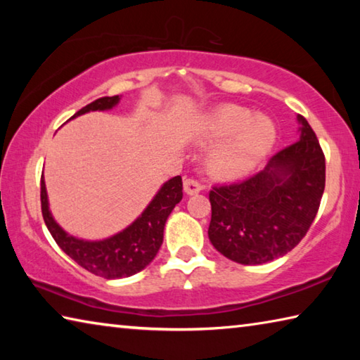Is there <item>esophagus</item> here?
Here are the masks:
<instances>
[{
    "mask_svg": "<svg viewBox=\"0 0 360 360\" xmlns=\"http://www.w3.org/2000/svg\"><path fill=\"white\" fill-rule=\"evenodd\" d=\"M202 188H203V186H202V182H200L198 179H195V178H186L184 179V191H186V193L195 195V193H198L200 191H202Z\"/></svg>",
    "mask_w": 360,
    "mask_h": 360,
    "instance_id": "esophagus-1",
    "label": "esophagus"
}]
</instances>
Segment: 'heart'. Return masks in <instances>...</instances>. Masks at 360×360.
Returning a JSON list of instances; mask_svg holds the SVG:
<instances>
[{
	"mask_svg": "<svg viewBox=\"0 0 360 360\" xmlns=\"http://www.w3.org/2000/svg\"><path fill=\"white\" fill-rule=\"evenodd\" d=\"M206 141H225L212 155V165L225 178H238L257 165L275 143V124L246 108L225 105L211 111L200 127Z\"/></svg>",
	"mask_w": 360,
	"mask_h": 360,
	"instance_id": "obj_1",
	"label": "heart"
}]
</instances>
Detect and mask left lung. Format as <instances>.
I'll return each mask as SVG.
<instances>
[{"mask_svg":"<svg viewBox=\"0 0 360 360\" xmlns=\"http://www.w3.org/2000/svg\"><path fill=\"white\" fill-rule=\"evenodd\" d=\"M300 139L266 168L210 191V241L225 257L260 265L292 251L311 227L326 187V157L303 115Z\"/></svg>","mask_w":360,"mask_h":360,"instance_id":"obj_1","label":"left lung"}]
</instances>
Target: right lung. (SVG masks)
<instances>
[{"label": "right lung", "mask_w": 360, "mask_h": 360, "mask_svg": "<svg viewBox=\"0 0 360 360\" xmlns=\"http://www.w3.org/2000/svg\"><path fill=\"white\" fill-rule=\"evenodd\" d=\"M119 100V95L103 96V98L79 109L72 117L89 111L111 109L117 105ZM181 200L182 179L181 176H174L173 179L163 184L143 214L125 230L103 241H84L66 233L53 221L51 211H49L44 178L41 176V211L52 238L77 265L106 279L131 276L150 264L162 246L163 229H165L169 212Z\"/></svg>", "instance_id": "obj_1"}]
</instances>
